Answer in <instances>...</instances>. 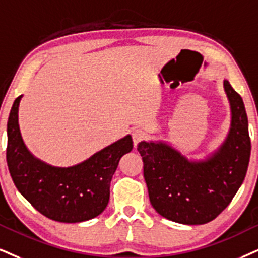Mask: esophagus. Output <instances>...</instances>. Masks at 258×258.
Returning a JSON list of instances; mask_svg holds the SVG:
<instances>
[{
    "label": "esophagus",
    "mask_w": 258,
    "mask_h": 258,
    "mask_svg": "<svg viewBox=\"0 0 258 258\" xmlns=\"http://www.w3.org/2000/svg\"><path fill=\"white\" fill-rule=\"evenodd\" d=\"M132 138H133V142H134V146L136 147L140 142L144 141V140L146 139V133L141 129H135V130H133Z\"/></svg>",
    "instance_id": "obj_1"
}]
</instances>
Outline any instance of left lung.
<instances>
[{
    "label": "left lung",
    "instance_id": "obj_1",
    "mask_svg": "<svg viewBox=\"0 0 258 258\" xmlns=\"http://www.w3.org/2000/svg\"><path fill=\"white\" fill-rule=\"evenodd\" d=\"M232 110L230 134L220 149L191 163L170 146L141 142L144 177L152 206L161 217L184 225L214 220L230 205L249 166L251 141L243 99L224 81Z\"/></svg>",
    "mask_w": 258,
    "mask_h": 258
}]
</instances>
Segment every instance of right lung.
I'll list each match as a JSON object with an SVG mask.
<instances>
[{"instance_id":"obj_1","label":"right lung","mask_w":258,"mask_h":258,"mask_svg":"<svg viewBox=\"0 0 258 258\" xmlns=\"http://www.w3.org/2000/svg\"><path fill=\"white\" fill-rule=\"evenodd\" d=\"M21 95L13 104L7 123V164L17 189L44 217L59 222H81L103 213L110 184L120 158L133 149L128 135L88 160L62 168L41 163L27 151L18 124Z\"/></svg>"}]
</instances>
